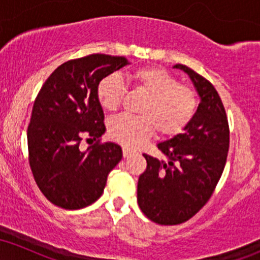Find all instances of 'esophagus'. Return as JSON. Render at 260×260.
Here are the masks:
<instances>
[{
	"mask_svg": "<svg viewBox=\"0 0 260 260\" xmlns=\"http://www.w3.org/2000/svg\"><path fill=\"white\" fill-rule=\"evenodd\" d=\"M122 151H123V157H129L134 154V151L131 150V149H128V148H123L122 149Z\"/></svg>",
	"mask_w": 260,
	"mask_h": 260,
	"instance_id": "obj_1",
	"label": "esophagus"
}]
</instances>
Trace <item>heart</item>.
<instances>
[{
	"instance_id": "heart-1",
	"label": "heart",
	"mask_w": 260,
	"mask_h": 260,
	"mask_svg": "<svg viewBox=\"0 0 260 260\" xmlns=\"http://www.w3.org/2000/svg\"><path fill=\"white\" fill-rule=\"evenodd\" d=\"M137 89L148 95L139 113L142 116L120 115L107 124L110 138L128 148L138 147L156 131L161 137L180 134L194 117L198 107L196 91L178 84V79L159 67H142L129 76ZM126 88L117 74H110L99 82L96 98L105 111L120 107Z\"/></svg>"
}]
</instances>
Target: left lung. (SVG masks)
I'll return each mask as SVG.
<instances>
[{
    "mask_svg": "<svg viewBox=\"0 0 260 260\" xmlns=\"http://www.w3.org/2000/svg\"><path fill=\"white\" fill-rule=\"evenodd\" d=\"M201 99L183 132L157 144L168 161L144 155L147 170L139 176L140 210L160 225H177L194 216L209 201L221 177L230 144L222 101L210 82L183 64Z\"/></svg>",
    "mask_w": 260,
    "mask_h": 260,
    "instance_id": "8db88e82",
    "label": "left lung"
}]
</instances>
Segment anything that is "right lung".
<instances>
[{"mask_svg":"<svg viewBox=\"0 0 260 260\" xmlns=\"http://www.w3.org/2000/svg\"><path fill=\"white\" fill-rule=\"evenodd\" d=\"M129 64L103 53L64 62L44 83L28 126L29 164L44 196L59 208L82 209L100 198L107 175L122 159L116 143L80 150L83 137L99 139L106 128L96 98L99 82Z\"/></svg>","mask_w":260,"mask_h":260,"instance_id":"obj_1","label":"right lung"}]
</instances>
